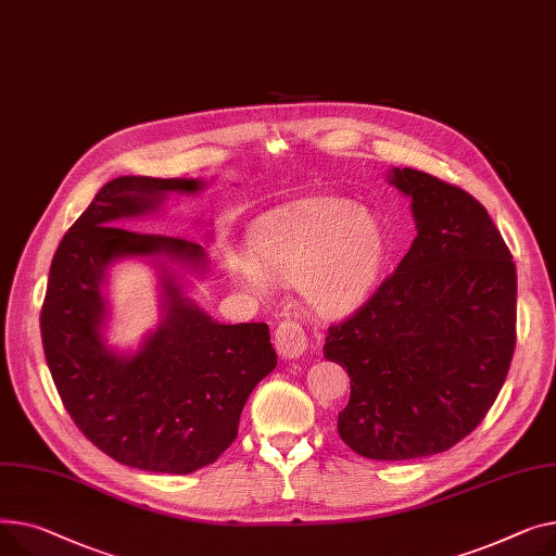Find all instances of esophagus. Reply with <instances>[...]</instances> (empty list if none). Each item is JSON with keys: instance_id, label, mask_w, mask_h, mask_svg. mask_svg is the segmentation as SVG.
<instances>
[{"instance_id": "obj_1", "label": "esophagus", "mask_w": 556, "mask_h": 556, "mask_svg": "<svg viewBox=\"0 0 556 556\" xmlns=\"http://www.w3.org/2000/svg\"><path fill=\"white\" fill-rule=\"evenodd\" d=\"M276 350L285 358H296L307 350V332L305 325L296 318H287L276 330Z\"/></svg>"}]
</instances>
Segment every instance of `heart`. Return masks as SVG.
Here are the masks:
<instances>
[{
  "label": "heart",
  "instance_id": "1",
  "mask_svg": "<svg viewBox=\"0 0 556 556\" xmlns=\"http://www.w3.org/2000/svg\"><path fill=\"white\" fill-rule=\"evenodd\" d=\"M247 255L228 265L249 289L267 278L299 285L305 303L328 316L362 305L379 282L388 242L383 226L352 200L320 198L282 206L257 219Z\"/></svg>",
  "mask_w": 556,
  "mask_h": 556
}]
</instances>
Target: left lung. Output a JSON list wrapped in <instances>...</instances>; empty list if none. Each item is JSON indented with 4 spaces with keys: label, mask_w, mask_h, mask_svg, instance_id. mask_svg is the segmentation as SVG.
Listing matches in <instances>:
<instances>
[{
    "label": "left lung",
    "mask_w": 556,
    "mask_h": 556,
    "mask_svg": "<svg viewBox=\"0 0 556 556\" xmlns=\"http://www.w3.org/2000/svg\"><path fill=\"white\" fill-rule=\"evenodd\" d=\"M390 181L413 200L417 238L323 350L350 375L341 440L370 460H413L465 440L496 402L516 345V265L460 186L413 168Z\"/></svg>",
    "instance_id": "obj_1"
}]
</instances>
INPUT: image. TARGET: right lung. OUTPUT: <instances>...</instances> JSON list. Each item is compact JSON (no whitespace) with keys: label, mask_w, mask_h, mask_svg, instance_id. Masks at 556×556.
Instances as JSON below:
<instances>
[{"label":"right lung","mask_w":556,"mask_h":556,"mask_svg":"<svg viewBox=\"0 0 556 556\" xmlns=\"http://www.w3.org/2000/svg\"><path fill=\"white\" fill-rule=\"evenodd\" d=\"M198 179L118 177L105 184L64 233L49 271L40 330L58 395L80 433L121 465L192 473L238 438L260 379L276 368L267 323H215L163 271L166 318L135 356L103 345L105 267L121 255H170L194 267V242L129 231L123 217L154 211L168 192H198Z\"/></svg>","instance_id":"obj_1"}]
</instances>
